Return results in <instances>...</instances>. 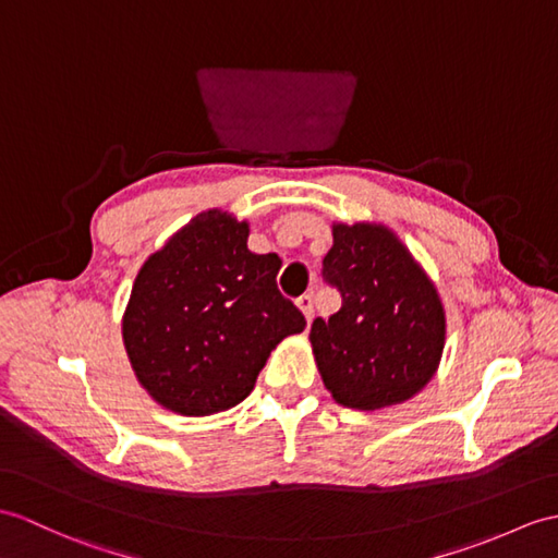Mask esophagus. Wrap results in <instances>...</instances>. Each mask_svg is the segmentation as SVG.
<instances>
[{"label": "esophagus", "instance_id": "1", "mask_svg": "<svg viewBox=\"0 0 558 558\" xmlns=\"http://www.w3.org/2000/svg\"><path fill=\"white\" fill-rule=\"evenodd\" d=\"M296 306H300V311H302L304 318H306V326H308V323L314 320V296L302 294L300 300H296Z\"/></svg>", "mask_w": 558, "mask_h": 558}]
</instances>
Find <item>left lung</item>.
<instances>
[{
	"label": "left lung",
	"mask_w": 558,
	"mask_h": 558,
	"mask_svg": "<svg viewBox=\"0 0 558 558\" xmlns=\"http://www.w3.org/2000/svg\"><path fill=\"white\" fill-rule=\"evenodd\" d=\"M323 278L340 290L342 308L316 318L308 340L332 399L375 411L418 395L442 359L447 318L407 244L383 223H332Z\"/></svg>",
	"instance_id": "obj_1"
}]
</instances>
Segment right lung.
<instances>
[{
  "label": "right lung",
  "instance_id": "add662e5",
  "mask_svg": "<svg viewBox=\"0 0 558 558\" xmlns=\"http://www.w3.org/2000/svg\"><path fill=\"white\" fill-rule=\"evenodd\" d=\"M247 238V220L202 211L133 282L121 328L128 359L149 397L180 416L238 407L270 352L306 326L278 292V254L250 252Z\"/></svg>",
  "mask_w": 558,
  "mask_h": 558
}]
</instances>
